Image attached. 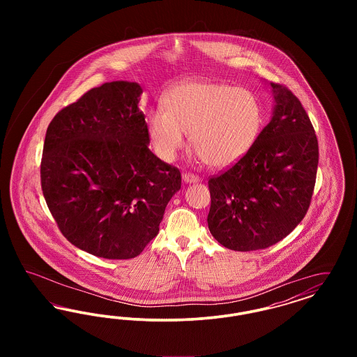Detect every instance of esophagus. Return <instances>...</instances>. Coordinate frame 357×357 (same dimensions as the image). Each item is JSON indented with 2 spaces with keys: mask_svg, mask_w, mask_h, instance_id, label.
Returning <instances> with one entry per match:
<instances>
[{
  "mask_svg": "<svg viewBox=\"0 0 357 357\" xmlns=\"http://www.w3.org/2000/svg\"><path fill=\"white\" fill-rule=\"evenodd\" d=\"M183 181L185 183H199L201 182V178L194 175V174H183Z\"/></svg>",
  "mask_w": 357,
  "mask_h": 357,
  "instance_id": "obj_1",
  "label": "esophagus"
}]
</instances>
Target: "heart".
Segmentation results:
<instances>
[{"mask_svg": "<svg viewBox=\"0 0 357 357\" xmlns=\"http://www.w3.org/2000/svg\"><path fill=\"white\" fill-rule=\"evenodd\" d=\"M165 108L147 115L155 153L174 162L188 134L198 159L211 167L233 166L252 150L264 124V108L249 89L210 82H187L169 89Z\"/></svg>", "mask_w": 357, "mask_h": 357, "instance_id": "obj_1", "label": "heart"}]
</instances>
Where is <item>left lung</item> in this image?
Listing matches in <instances>:
<instances>
[{
	"instance_id": "left-lung-1",
	"label": "left lung",
	"mask_w": 357,
	"mask_h": 357,
	"mask_svg": "<svg viewBox=\"0 0 357 357\" xmlns=\"http://www.w3.org/2000/svg\"><path fill=\"white\" fill-rule=\"evenodd\" d=\"M272 119L231 169L208 181V230L236 252L269 248L290 234L309 208L319 143L300 100L271 83Z\"/></svg>"
}]
</instances>
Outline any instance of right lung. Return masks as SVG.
<instances>
[{
	"mask_svg": "<svg viewBox=\"0 0 357 357\" xmlns=\"http://www.w3.org/2000/svg\"><path fill=\"white\" fill-rule=\"evenodd\" d=\"M142 86L111 82L63 108L47 130L41 187L72 245L107 259L140 255L158 236L181 172L150 149Z\"/></svg>",
	"mask_w": 357,
	"mask_h": 357,
	"instance_id": "1",
	"label": "right lung"
}]
</instances>
